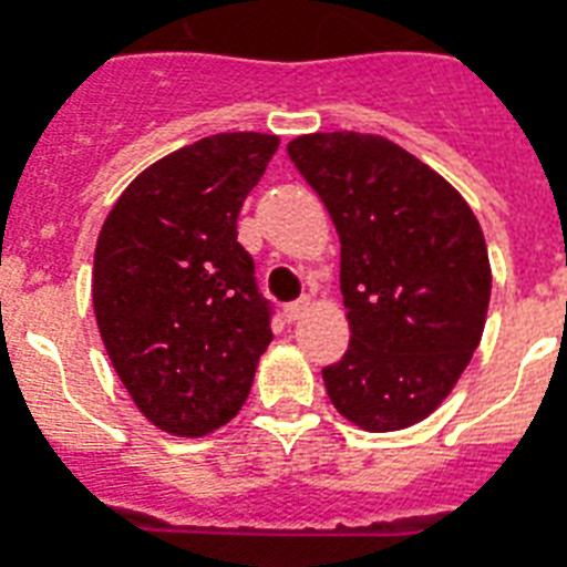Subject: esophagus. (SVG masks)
<instances>
[{
    "mask_svg": "<svg viewBox=\"0 0 567 567\" xmlns=\"http://www.w3.org/2000/svg\"><path fill=\"white\" fill-rule=\"evenodd\" d=\"M306 311H309V300H306V297L288 302V306H285V320H288V323H297V320H302Z\"/></svg>",
    "mask_w": 567,
    "mask_h": 567,
    "instance_id": "esophagus-1",
    "label": "esophagus"
}]
</instances>
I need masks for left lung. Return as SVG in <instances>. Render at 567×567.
I'll return each mask as SVG.
<instances>
[{
  "label": "left lung",
  "instance_id": "left-lung-1",
  "mask_svg": "<svg viewBox=\"0 0 567 567\" xmlns=\"http://www.w3.org/2000/svg\"><path fill=\"white\" fill-rule=\"evenodd\" d=\"M341 238L350 347L323 368L338 412L391 432L435 412L483 338L492 267L471 205L388 137L318 132L288 144Z\"/></svg>",
  "mask_w": 567,
  "mask_h": 567
}]
</instances>
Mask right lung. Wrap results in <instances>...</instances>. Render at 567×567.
<instances>
[{"mask_svg":"<svg viewBox=\"0 0 567 567\" xmlns=\"http://www.w3.org/2000/svg\"><path fill=\"white\" fill-rule=\"evenodd\" d=\"M279 137L223 132L146 167L102 223L93 311L135 405L173 435H205L247 400L274 306L238 244V212Z\"/></svg>","mask_w":567,"mask_h":567,"instance_id":"1","label":"right lung"}]
</instances>
